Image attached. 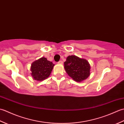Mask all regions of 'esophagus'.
Here are the masks:
<instances>
[{
  "label": "esophagus",
  "mask_w": 124,
  "mask_h": 124,
  "mask_svg": "<svg viewBox=\"0 0 124 124\" xmlns=\"http://www.w3.org/2000/svg\"><path fill=\"white\" fill-rule=\"evenodd\" d=\"M58 63H59V64H63V61H59V62H58Z\"/></svg>",
  "instance_id": "obj_1"
}]
</instances>
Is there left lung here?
I'll use <instances>...</instances> for the list:
<instances>
[{
    "instance_id": "obj_1",
    "label": "left lung",
    "mask_w": 124,
    "mask_h": 124,
    "mask_svg": "<svg viewBox=\"0 0 124 124\" xmlns=\"http://www.w3.org/2000/svg\"><path fill=\"white\" fill-rule=\"evenodd\" d=\"M65 71L73 80L81 82L91 75V65L87 60L76 55H70L64 63Z\"/></svg>"
}]
</instances>
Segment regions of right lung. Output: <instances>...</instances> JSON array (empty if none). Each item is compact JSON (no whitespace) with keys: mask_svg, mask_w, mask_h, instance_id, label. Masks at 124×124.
<instances>
[{"mask_svg":"<svg viewBox=\"0 0 124 124\" xmlns=\"http://www.w3.org/2000/svg\"><path fill=\"white\" fill-rule=\"evenodd\" d=\"M54 65L46 57H41L31 64V76L34 80L37 81H40L46 79L51 75Z\"/></svg>","mask_w":124,"mask_h":124,"instance_id":"right-lung-1","label":"right lung"}]
</instances>
